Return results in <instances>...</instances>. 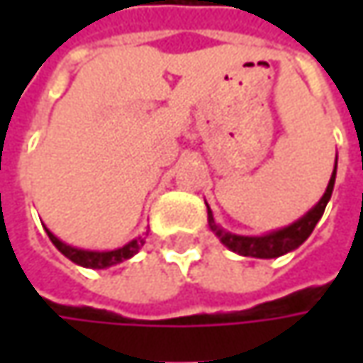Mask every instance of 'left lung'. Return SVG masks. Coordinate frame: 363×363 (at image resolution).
I'll return each instance as SVG.
<instances>
[{"mask_svg":"<svg viewBox=\"0 0 363 363\" xmlns=\"http://www.w3.org/2000/svg\"><path fill=\"white\" fill-rule=\"evenodd\" d=\"M335 174H337V155H335V167H333V174L329 177L328 188L325 194L321 196V200L315 203L313 208L299 218L297 222L289 224L285 228H279V230H272L269 234H260V236H242V234H232V232L224 230L220 224H216L212 210L208 208V224H210V230L216 234L220 238V242L224 246H228L232 252L240 255V257H255V258H277L283 257L286 252L299 248L301 244L305 242L311 232L317 226V222L321 220L323 212H325V206L331 200V194H333V186H335ZM208 206V203H206Z\"/></svg>","mask_w":363,"mask_h":363,"instance_id":"1","label":"left lung"}]
</instances>
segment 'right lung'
<instances>
[{"label":"right lung","instance_id":"right-lung-1","mask_svg":"<svg viewBox=\"0 0 363 363\" xmlns=\"http://www.w3.org/2000/svg\"><path fill=\"white\" fill-rule=\"evenodd\" d=\"M44 230L48 232L52 244L62 252L64 257L70 258L72 262H77V264L84 267V269H108V267H115V264H119V262L127 260V258L135 257L141 250V246L145 244L147 236L145 232L143 236L133 238L131 242H127L125 246H121V248H115V250H86V248H77V246H70V244L62 242L46 226H44Z\"/></svg>","mask_w":363,"mask_h":363}]
</instances>
